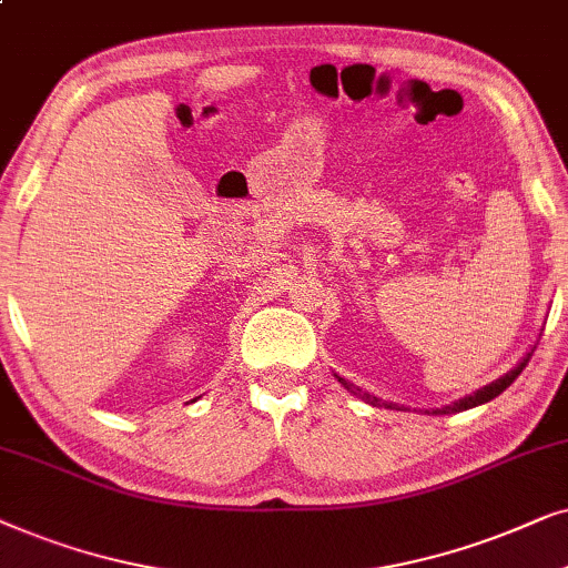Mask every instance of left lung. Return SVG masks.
I'll return each instance as SVG.
<instances>
[{
    "label": "left lung",
    "mask_w": 568,
    "mask_h": 568,
    "mask_svg": "<svg viewBox=\"0 0 568 568\" xmlns=\"http://www.w3.org/2000/svg\"><path fill=\"white\" fill-rule=\"evenodd\" d=\"M527 363H530V353L525 355V358H521V363L517 368H511L509 374L506 376H501V379H496V382H490L488 387H483V389H478L475 392V395H470V397H463L459 399V403H455V405H447V407H438V410H434V415H449V413H463V410H470V407H478V405H483V403H490V399L494 397H498L501 395V392L509 387V384L517 379V376L521 374V368L527 366ZM337 382L343 384L345 389H351L353 395H358L361 399H366L368 405H374V407H379V405H384V407H395L392 403H382L379 397H374V395H368V392H361L358 387H355V384H351V382H345V379H339L337 376Z\"/></svg>",
    "instance_id": "obj_1"
}]
</instances>
